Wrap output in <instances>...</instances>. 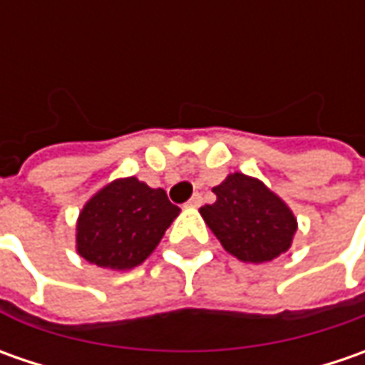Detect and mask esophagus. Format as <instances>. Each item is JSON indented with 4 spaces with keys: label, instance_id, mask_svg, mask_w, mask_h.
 Returning <instances> with one entry per match:
<instances>
[{
    "label": "esophagus",
    "instance_id": "obj_1",
    "mask_svg": "<svg viewBox=\"0 0 365 365\" xmlns=\"http://www.w3.org/2000/svg\"><path fill=\"white\" fill-rule=\"evenodd\" d=\"M201 203H203V197H201V192H195L189 201H187V207H201Z\"/></svg>",
    "mask_w": 365,
    "mask_h": 365
}]
</instances>
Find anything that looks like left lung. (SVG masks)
<instances>
[{"instance_id": "left-lung-1", "label": "left lung", "mask_w": 365, "mask_h": 365, "mask_svg": "<svg viewBox=\"0 0 365 365\" xmlns=\"http://www.w3.org/2000/svg\"><path fill=\"white\" fill-rule=\"evenodd\" d=\"M213 192L217 201L201 207V215L235 258L262 264L290 247L297 219L259 180L235 173Z\"/></svg>"}]
</instances>
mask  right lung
I'll list each match as a JSON object with an SVG mask.
<instances>
[{
    "label": "right lung",
    "mask_w": 365,
    "mask_h": 365,
    "mask_svg": "<svg viewBox=\"0 0 365 365\" xmlns=\"http://www.w3.org/2000/svg\"><path fill=\"white\" fill-rule=\"evenodd\" d=\"M178 211L162 189L133 176L113 180L81 211L78 254L99 268H133L154 252Z\"/></svg>",
    "instance_id": "obj_1"
}]
</instances>
